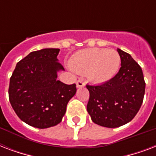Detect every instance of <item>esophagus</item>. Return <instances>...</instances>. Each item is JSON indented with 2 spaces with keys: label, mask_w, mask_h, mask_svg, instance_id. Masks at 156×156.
Masks as SVG:
<instances>
[{
  "label": "esophagus",
  "mask_w": 156,
  "mask_h": 156,
  "mask_svg": "<svg viewBox=\"0 0 156 156\" xmlns=\"http://www.w3.org/2000/svg\"><path fill=\"white\" fill-rule=\"evenodd\" d=\"M85 86V83H83L82 80H78L77 82V87L79 88V87H83Z\"/></svg>",
  "instance_id": "obj_1"
}]
</instances>
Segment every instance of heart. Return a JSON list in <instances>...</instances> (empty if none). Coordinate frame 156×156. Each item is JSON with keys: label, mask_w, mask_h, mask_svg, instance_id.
Returning <instances> with one entry per match:
<instances>
[{"label": "heart", "mask_w": 156, "mask_h": 156, "mask_svg": "<svg viewBox=\"0 0 156 156\" xmlns=\"http://www.w3.org/2000/svg\"><path fill=\"white\" fill-rule=\"evenodd\" d=\"M69 66L74 72L86 73L87 78L95 83L111 80L121 66V56L116 50L107 48H86L73 53Z\"/></svg>", "instance_id": "obj_1"}]
</instances>
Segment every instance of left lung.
Returning <instances> with one entry per match:
<instances>
[{"mask_svg": "<svg viewBox=\"0 0 156 156\" xmlns=\"http://www.w3.org/2000/svg\"><path fill=\"white\" fill-rule=\"evenodd\" d=\"M121 67L114 78L100 85H87L90 98L87 109L94 123L116 128L133 120L143 104L146 83L140 66L117 48Z\"/></svg>", "mask_w": 156, "mask_h": 156, "instance_id": "obj_1", "label": "left lung"}]
</instances>
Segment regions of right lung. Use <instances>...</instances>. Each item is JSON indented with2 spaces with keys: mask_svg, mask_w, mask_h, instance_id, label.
<instances>
[{
  "mask_svg": "<svg viewBox=\"0 0 156 156\" xmlns=\"http://www.w3.org/2000/svg\"><path fill=\"white\" fill-rule=\"evenodd\" d=\"M59 48L29 53L17 63L10 78L9 98L18 116L27 125L45 129L62 121L66 107L75 95L76 84L57 80L65 70L57 59Z\"/></svg>",
  "mask_w": 156,
  "mask_h": 156,
  "instance_id": "add662e5",
  "label": "right lung"
}]
</instances>
